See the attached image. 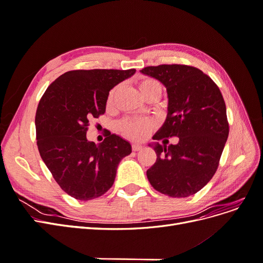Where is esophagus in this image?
Returning <instances> with one entry per match:
<instances>
[{
  "mask_svg": "<svg viewBox=\"0 0 263 263\" xmlns=\"http://www.w3.org/2000/svg\"><path fill=\"white\" fill-rule=\"evenodd\" d=\"M132 149H133V151H139V150L142 149V146H141V145H138V144H134V145L132 146Z\"/></svg>",
  "mask_w": 263,
  "mask_h": 263,
  "instance_id": "esophagus-1",
  "label": "esophagus"
}]
</instances>
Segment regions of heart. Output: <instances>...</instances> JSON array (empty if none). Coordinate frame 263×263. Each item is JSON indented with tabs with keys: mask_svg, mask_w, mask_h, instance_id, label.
Here are the masks:
<instances>
[{
	"mask_svg": "<svg viewBox=\"0 0 263 263\" xmlns=\"http://www.w3.org/2000/svg\"><path fill=\"white\" fill-rule=\"evenodd\" d=\"M138 87L140 93L146 99L153 97V95L160 98L163 91L162 84L157 79L150 77H142L138 81ZM119 90H121V86L116 85L109 91L106 100V106L108 108L114 107ZM156 126L157 123L151 118H127L119 124V130L125 137L132 140H142L149 136V134L156 128Z\"/></svg>",
	"mask_w": 263,
	"mask_h": 263,
	"instance_id": "1",
	"label": "heart"
}]
</instances>
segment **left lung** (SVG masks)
<instances>
[{"mask_svg": "<svg viewBox=\"0 0 263 263\" xmlns=\"http://www.w3.org/2000/svg\"><path fill=\"white\" fill-rule=\"evenodd\" d=\"M168 91V116L154 139L157 160L147 170L155 190L170 197L197 193L216 172L229 134L226 104L217 84L202 70L186 65H159L141 70ZM177 145L166 147L168 138Z\"/></svg>", "mask_w": 263, "mask_h": 263, "instance_id": "obj_1", "label": "left lung"}]
</instances>
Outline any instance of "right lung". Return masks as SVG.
<instances>
[{
  "instance_id": "obj_1",
  "label": "right lung",
  "mask_w": 263,
  "mask_h": 263,
  "mask_svg": "<svg viewBox=\"0 0 263 263\" xmlns=\"http://www.w3.org/2000/svg\"><path fill=\"white\" fill-rule=\"evenodd\" d=\"M135 69L72 70L47 87L36 110L39 154L67 194L90 201L112 187L119 161L132 153L128 141L108 134L101 144L87 141L90 121L105 113L110 89Z\"/></svg>"
}]
</instances>
